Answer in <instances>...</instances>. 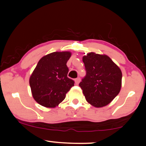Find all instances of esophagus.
<instances>
[{"label":"esophagus","mask_w":146,"mask_h":146,"mask_svg":"<svg viewBox=\"0 0 146 146\" xmlns=\"http://www.w3.org/2000/svg\"><path fill=\"white\" fill-rule=\"evenodd\" d=\"M80 80H80V78H78L75 79V84L78 85L79 83L80 82Z\"/></svg>","instance_id":"esophagus-1"}]
</instances>
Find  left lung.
<instances>
[{"label": "left lung", "instance_id": "obj_1", "mask_svg": "<svg viewBox=\"0 0 146 146\" xmlns=\"http://www.w3.org/2000/svg\"><path fill=\"white\" fill-rule=\"evenodd\" d=\"M86 75L80 83L86 100L96 108L107 106L121 88L120 68L106 55L94 52L83 56Z\"/></svg>", "mask_w": 146, "mask_h": 146}]
</instances>
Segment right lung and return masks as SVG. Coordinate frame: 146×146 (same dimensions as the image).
I'll use <instances>...</instances> for the list:
<instances>
[{"mask_svg":"<svg viewBox=\"0 0 146 146\" xmlns=\"http://www.w3.org/2000/svg\"><path fill=\"white\" fill-rule=\"evenodd\" d=\"M71 56L70 51H56L43 56L29 78L33 99L46 108L58 106L74 81L67 77L66 62Z\"/></svg>","mask_w":146,"mask_h":146,"instance_id":"1","label":"right lung"}]
</instances>
